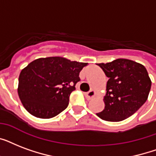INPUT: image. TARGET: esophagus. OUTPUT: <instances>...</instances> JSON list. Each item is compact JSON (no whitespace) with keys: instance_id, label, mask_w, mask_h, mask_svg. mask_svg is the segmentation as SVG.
Segmentation results:
<instances>
[{"instance_id":"obj_1","label":"esophagus","mask_w":156,"mask_h":156,"mask_svg":"<svg viewBox=\"0 0 156 156\" xmlns=\"http://www.w3.org/2000/svg\"><path fill=\"white\" fill-rule=\"evenodd\" d=\"M95 94H96V93H95V90H90V91H88V92H86L85 96L87 100H90V99H92L93 97H95Z\"/></svg>"}]
</instances>
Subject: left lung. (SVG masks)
Returning <instances> with one entry per match:
<instances>
[{"mask_svg":"<svg viewBox=\"0 0 156 156\" xmlns=\"http://www.w3.org/2000/svg\"><path fill=\"white\" fill-rule=\"evenodd\" d=\"M98 66L109 78L104 97L105 106L96 113L108 121H121L135 113L147 101L151 81L146 68L128 59H116Z\"/></svg>","mask_w":156,"mask_h":156,"instance_id":"8db88e82","label":"left lung"}]
</instances>
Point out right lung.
<instances>
[{
    "mask_svg": "<svg viewBox=\"0 0 156 156\" xmlns=\"http://www.w3.org/2000/svg\"><path fill=\"white\" fill-rule=\"evenodd\" d=\"M87 63L61 56L36 59L22 69L18 93L26 110L38 118L49 119L67 108L69 95Z\"/></svg>",
    "mask_w": 156,
    "mask_h": 156,
    "instance_id": "right-lung-1",
    "label": "right lung"
}]
</instances>
